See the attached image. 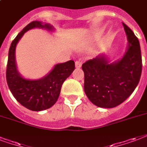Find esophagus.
Wrapping results in <instances>:
<instances>
[{
    "mask_svg": "<svg viewBox=\"0 0 147 147\" xmlns=\"http://www.w3.org/2000/svg\"><path fill=\"white\" fill-rule=\"evenodd\" d=\"M82 66V62L80 61H76L75 62V67L77 68H80Z\"/></svg>",
    "mask_w": 147,
    "mask_h": 147,
    "instance_id": "1",
    "label": "esophagus"
}]
</instances>
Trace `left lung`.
<instances>
[{
	"label": "left lung",
	"instance_id": "left-lung-1",
	"mask_svg": "<svg viewBox=\"0 0 147 147\" xmlns=\"http://www.w3.org/2000/svg\"><path fill=\"white\" fill-rule=\"evenodd\" d=\"M128 45L123 57L111 63L105 54L82 65L84 73V92L96 106L111 109L131 95L139 84L142 73L140 42L135 34L122 23Z\"/></svg>",
	"mask_w": 147,
	"mask_h": 147
}]
</instances>
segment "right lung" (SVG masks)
<instances>
[{
	"label": "right lung",
	"instance_id": "right-lung-1",
	"mask_svg": "<svg viewBox=\"0 0 147 147\" xmlns=\"http://www.w3.org/2000/svg\"><path fill=\"white\" fill-rule=\"evenodd\" d=\"M32 28H42L54 32L49 23L34 21L25 26L16 36L10 46L7 65V83L11 92L22 105L32 111H39L51 108L58 100L63 84L75 69L74 60L58 63L47 74L37 80L27 79L20 74L15 59L18 42L24 34Z\"/></svg>",
	"mask_w": 147,
	"mask_h": 147
}]
</instances>
